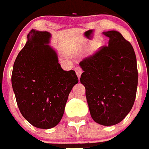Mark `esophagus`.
I'll list each match as a JSON object with an SVG mask.
<instances>
[{
	"label": "esophagus",
	"mask_w": 149,
	"mask_h": 149,
	"mask_svg": "<svg viewBox=\"0 0 149 149\" xmlns=\"http://www.w3.org/2000/svg\"><path fill=\"white\" fill-rule=\"evenodd\" d=\"M75 72H76V74H77V77H78V78H80V77H81V74H82V72H83L82 69H81V68L77 67V68H75Z\"/></svg>",
	"instance_id": "1"
}]
</instances>
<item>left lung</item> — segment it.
I'll use <instances>...</instances> for the list:
<instances>
[{"mask_svg":"<svg viewBox=\"0 0 149 149\" xmlns=\"http://www.w3.org/2000/svg\"><path fill=\"white\" fill-rule=\"evenodd\" d=\"M109 38L93 55L80 63L84 72L81 83L93 120L114 125L132 109L138 84L136 58L132 45L116 30L103 32Z\"/></svg>","mask_w":149,"mask_h":149,"instance_id":"left-lung-1","label":"left lung"}]
</instances>
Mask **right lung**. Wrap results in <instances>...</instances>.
<instances>
[{
	"label": "right lung",
	"instance_id": "add662e5",
	"mask_svg": "<svg viewBox=\"0 0 149 149\" xmlns=\"http://www.w3.org/2000/svg\"><path fill=\"white\" fill-rule=\"evenodd\" d=\"M51 37L47 31L30 30L12 73L21 113L29 123L42 129L58 125L68 95L78 83L74 71L61 68L56 51L48 45Z\"/></svg>",
	"mask_w": 149,
	"mask_h": 149
}]
</instances>
